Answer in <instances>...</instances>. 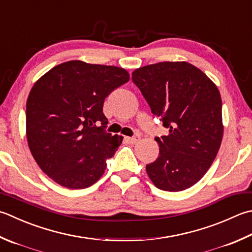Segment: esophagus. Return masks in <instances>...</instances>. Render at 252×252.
I'll return each mask as SVG.
<instances>
[{
    "instance_id": "esophagus-1",
    "label": "esophagus",
    "mask_w": 252,
    "mask_h": 252,
    "mask_svg": "<svg viewBox=\"0 0 252 252\" xmlns=\"http://www.w3.org/2000/svg\"><path fill=\"white\" fill-rule=\"evenodd\" d=\"M140 139H141V137H140V136H133V137H126V140H127V142H129V143H130V144H136V143L140 141Z\"/></svg>"
}]
</instances>
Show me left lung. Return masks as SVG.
Returning a JSON list of instances; mask_svg holds the SVG:
<instances>
[{
  "mask_svg": "<svg viewBox=\"0 0 252 252\" xmlns=\"http://www.w3.org/2000/svg\"><path fill=\"white\" fill-rule=\"evenodd\" d=\"M132 81L152 112L160 117L167 135L156 137L159 156L146 165L157 188L177 192L201 180L223 139L221 98L218 86L192 64L159 62L139 67Z\"/></svg>",
  "mask_w": 252,
  "mask_h": 252,
  "instance_id": "left-lung-1",
  "label": "left lung"
}]
</instances>
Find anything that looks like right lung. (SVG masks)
I'll list each match as a JSON object with an SVG mask.
<instances>
[{
  "label": "right lung",
  "instance_id": "right-lung-1",
  "mask_svg": "<svg viewBox=\"0 0 252 252\" xmlns=\"http://www.w3.org/2000/svg\"><path fill=\"white\" fill-rule=\"evenodd\" d=\"M129 80L122 67L73 60L33 84L26 102L28 146L40 169L58 185L85 189L100 179L106 160L123 140L105 131L103 101Z\"/></svg>",
  "mask_w": 252,
  "mask_h": 252
}]
</instances>
